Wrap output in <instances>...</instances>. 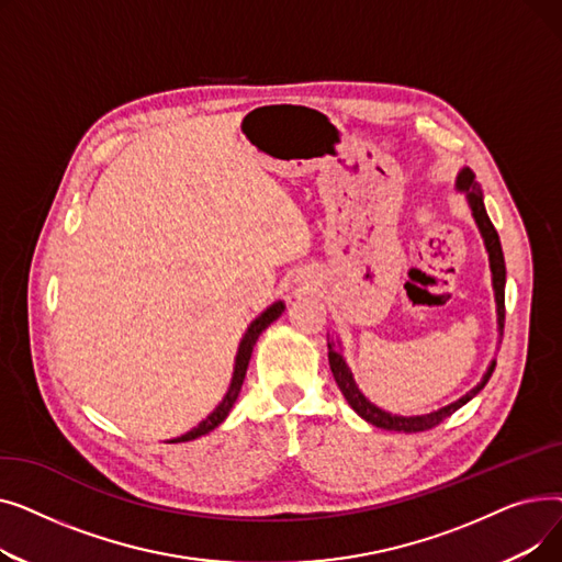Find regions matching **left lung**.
<instances>
[{"instance_id": "1", "label": "left lung", "mask_w": 562, "mask_h": 562, "mask_svg": "<svg viewBox=\"0 0 562 562\" xmlns=\"http://www.w3.org/2000/svg\"><path fill=\"white\" fill-rule=\"evenodd\" d=\"M458 189L467 193L469 198V206L471 212H474V218L479 223V229L483 234L485 239V248L490 252V269H492V282H494V291H496V312H498V330L504 333V323H506V259H504V250H501V241H498V234L485 212V204H483V193L479 189V184L474 182V172H471L469 168H464L460 175H458ZM328 360H330V369H333V375L337 380V385L344 394V398L348 401V405L358 412V415L362 419H367L369 424L378 426V428H385V430H398V432H422V430H430L435 428L437 424L445 422L447 417H451L456 409H460L467 401L474 398L485 385L487 380L492 378L494 373V367L496 362L490 364L487 373L483 375V380L479 382V385L471 390L467 396H462L460 401L441 407L437 412H430V415H422V417H398V415H390V412L380 409L375 405H371L362 392L358 390L356 380H352V373L348 371L344 358L339 356V352L335 350V344H328Z\"/></svg>"}]
</instances>
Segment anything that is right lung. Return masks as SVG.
<instances>
[{"instance_id": "1", "label": "right lung", "mask_w": 562, "mask_h": 562, "mask_svg": "<svg viewBox=\"0 0 562 562\" xmlns=\"http://www.w3.org/2000/svg\"><path fill=\"white\" fill-rule=\"evenodd\" d=\"M282 312H284V305H282V303H276V305H271V307L266 310L261 316H257V318L250 323V328H248L246 337L241 339L239 352H236V364H234L232 385H229V390H227V394H225L223 403H221V405L212 412V415L206 417L198 428H193L191 432H187V435H182V437L172 439V445H175V441H191V439H195V437H200V435H204V432L214 430L218 424H223V422H225V417L229 415V409H232V405H234L236 396H239V392H241L244 378H246V371H248V362H250V356H252V346H255L257 337H259L266 328H269L271 323H273Z\"/></svg>"}]
</instances>
